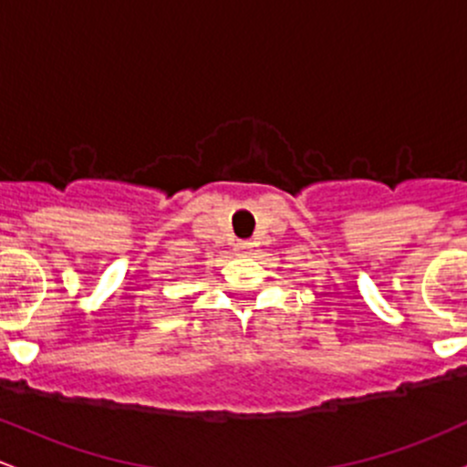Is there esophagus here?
I'll list each match as a JSON object with an SVG mask.
<instances>
[{"instance_id": "obj_1", "label": "esophagus", "mask_w": 467, "mask_h": 467, "mask_svg": "<svg viewBox=\"0 0 467 467\" xmlns=\"http://www.w3.org/2000/svg\"><path fill=\"white\" fill-rule=\"evenodd\" d=\"M249 249H252V243H249V240H238V243H235V252L244 254L249 252Z\"/></svg>"}]
</instances>
